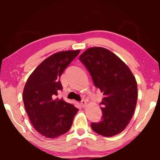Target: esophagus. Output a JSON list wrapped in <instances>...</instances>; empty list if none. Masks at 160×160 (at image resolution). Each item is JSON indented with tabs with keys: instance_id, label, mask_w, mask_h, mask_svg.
Here are the masks:
<instances>
[{
	"instance_id": "34e87169",
	"label": "esophagus",
	"mask_w": 160,
	"mask_h": 160,
	"mask_svg": "<svg viewBox=\"0 0 160 160\" xmlns=\"http://www.w3.org/2000/svg\"><path fill=\"white\" fill-rule=\"evenodd\" d=\"M81 105H82V106L83 107V108H85V107H86V106H87V102H86V100H82V101H81Z\"/></svg>"
}]
</instances>
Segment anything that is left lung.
<instances>
[{
  "label": "left lung",
  "mask_w": 160,
  "mask_h": 160,
  "mask_svg": "<svg viewBox=\"0 0 160 160\" xmlns=\"http://www.w3.org/2000/svg\"><path fill=\"white\" fill-rule=\"evenodd\" d=\"M79 60L88 70L95 86L104 95L100 102L101 121L92 123V129L105 137L122 132L136 107L138 87L132 73L121 59L102 47L87 49Z\"/></svg>",
  "instance_id": "obj_1"
}]
</instances>
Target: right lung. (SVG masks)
Returning a JSON list of instances; mask_svg holds the SVG:
<instances>
[{
	"instance_id": "right-lung-1",
	"label": "right lung",
	"mask_w": 160,
	"mask_h": 160,
	"mask_svg": "<svg viewBox=\"0 0 160 160\" xmlns=\"http://www.w3.org/2000/svg\"><path fill=\"white\" fill-rule=\"evenodd\" d=\"M79 52L69 50L52 54L34 70L26 82L25 110L33 128L43 136L54 138L71 128L78 109L57 96L62 89L61 75Z\"/></svg>"
}]
</instances>
